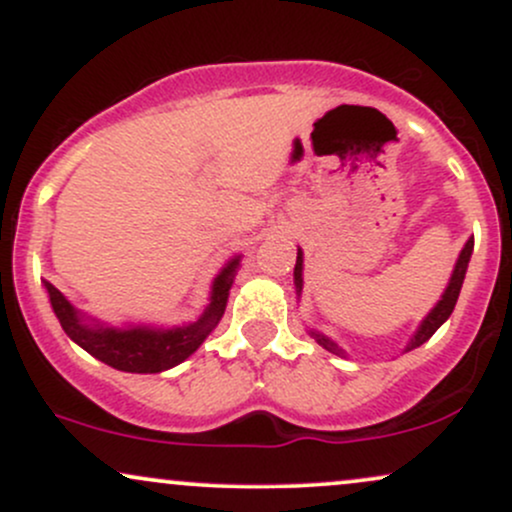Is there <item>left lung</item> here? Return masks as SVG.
<instances>
[{
	"label": "left lung",
	"mask_w": 512,
	"mask_h": 512,
	"mask_svg": "<svg viewBox=\"0 0 512 512\" xmlns=\"http://www.w3.org/2000/svg\"><path fill=\"white\" fill-rule=\"evenodd\" d=\"M472 250H474V238H469L467 243H464V248L460 252V257H457L455 262V269H452V276L448 281V286H445L443 296H440V301L433 305V310L428 313L424 320H421L419 330L414 332V337L409 339L407 349L404 351H411L416 349V346H421L424 342L436 334V330L440 325H443L445 320L452 315V310H455V303H457V296H460V289H462V281H464V274H467V267H469V257H472ZM293 284H296V296H301L303 291V250L298 248V257H296V267H293ZM310 337L315 339L317 344L322 346V349H327L330 354H337V356H344V349L339 346L337 342H332L330 337H325L322 332L317 330H310Z\"/></svg>",
	"instance_id": "8db88e82"
}]
</instances>
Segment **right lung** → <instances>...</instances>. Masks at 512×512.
I'll list each match as a JSON object with an SVG mask.
<instances>
[{"instance_id":"add662e5","label":"right lung","mask_w":512,"mask_h":512,"mask_svg":"<svg viewBox=\"0 0 512 512\" xmlns=\"http://www.w3.org/2000/svg\"><path fill=\"white\" fill-rule=\"evenodd\" d=\"M238 267L240 255L231 257L211 284L209 305L204 308V313L190 325L168 327V330L154 325L110 327L96 317L76 310L50 281H43V284L62 330L74 344L96 356L98 361L125 370V373H161L195 354L204 339L216 330L223 310H226L228 293H231Z\"/></svg>"}]
</instances>
